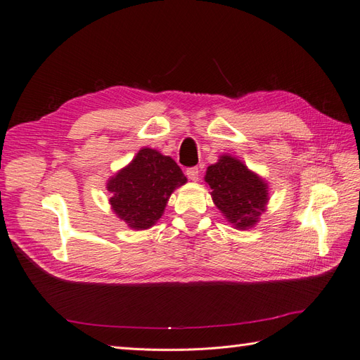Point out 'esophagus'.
<instances>
[{
  "mask_svg": "<svg viewBox=\"0 0 360 360\" xmlns=\"http://www.w3.org/2000/svg\"><path fill=\"white\" fill-rule=\"evenodd\" d=\"M186 176H188V179L192 180V181H198V179H200V169H198V167L189 168V169L186 171Z\"/></svg>",
  "mask_w": 360,
  "mask_h": 360,
  "instance_id": "34e87169",
  "label": "esophagus"
}]
</instances>
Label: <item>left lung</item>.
I'll use <instances>...</instances> for the list:
<instances>
[{
    "mask_svg": "<svg viewBox=\"0 0 360 360\" xmlns=\"http://www.w3.org/2000/svg\"><path fill=\"white\" fill-rule=\"evenodd\" d=\"M212 200L236 230H249L258 224L269 202V184L257 172L231 155H221L205 171Z\"/></svg>",
    "mask_w": 360,
    "mask_h": 360,
    "instance_id": "8db88e82",
    "label": "left lung"
}]
</instances>
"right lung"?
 I'll return each mask as SVG.
<instances>
[{"label": "right lung", "instance_id": "1", "mask_svg": "<svg viewBox=\"0 0 360 360\" xmlns=\"http://www.w3.org/2000/svg\"><path fill=\"white\" fill-rule=\"evenodd\" d=\"M188 179L172 158L143 147L106 181L112 212L132 230H148L163 214L171 193Z\"/></svg>", "mask_w": 360, "mask_h": 360}]
</instances>
